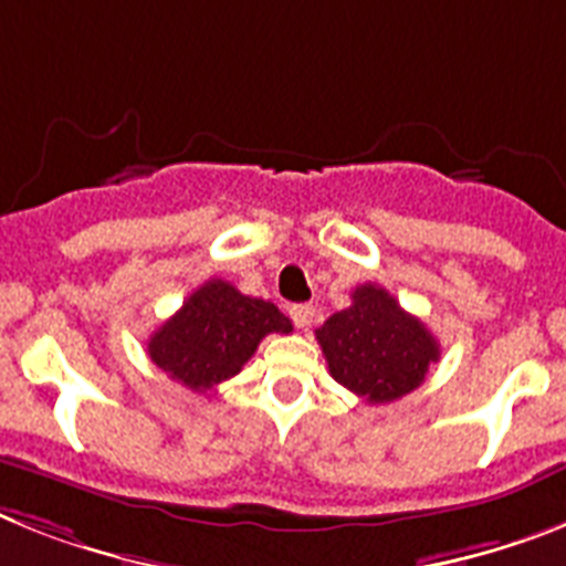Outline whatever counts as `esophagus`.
Listing matches in <instances>:
<instances>
[{
  "instance_id": "obj_1",
  "label": "esophagus",
  "mask_w": 566,
  "mask_h": 566,
  "mask_svg": "<svg viewBox=\"0 0 566 566\" xmlns=\"http://www.w3.org/2000/svg\"><path fill=\"white\" fill-rule=\"evenodd\" d=\"M291 319L298 331H305L307 325L313 322V305H293L291 307Z\"/></svg>"
}]
</instances>
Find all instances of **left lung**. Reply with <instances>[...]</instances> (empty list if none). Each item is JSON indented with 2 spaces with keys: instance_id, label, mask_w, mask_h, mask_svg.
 <instances>
[{
  "instance_id": "obj_1",
  "label": "left lung",
  "mask_w": 566,
  "mask_h": 566,
  "mask_svg": "<svg viewBox=\"0 0 566 566\" xmlns=\"http://www.w3.org/2000/svg\"><path fill=\"white\" fill-rule=\"evenodd\" d=\"M350 307L316 331L331 377L368 402H394L420 388L440 342L379 284H359Z\"/></svg>"
}]
</instances>
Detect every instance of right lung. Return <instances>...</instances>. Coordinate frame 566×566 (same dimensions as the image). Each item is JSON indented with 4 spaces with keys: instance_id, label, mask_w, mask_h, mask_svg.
<instances>
[{
    "instance_id": "obj_1",
    "label": "right lung",
    "mask_w": 566,
    "mask_h": 566,
    "mask_svg": "<svg viewBox=\"0 0 566 566\" xmlns=\"http://www.w3.org/2000/svg\"><path fill=\"white\" fill-rule=\"evenodd\" d=\"M291 331V319L273 302L210 279L149 336L146 348L166 377L192 391H210L244 368L264 336Z\"/></svg>"
}]
</instances>
